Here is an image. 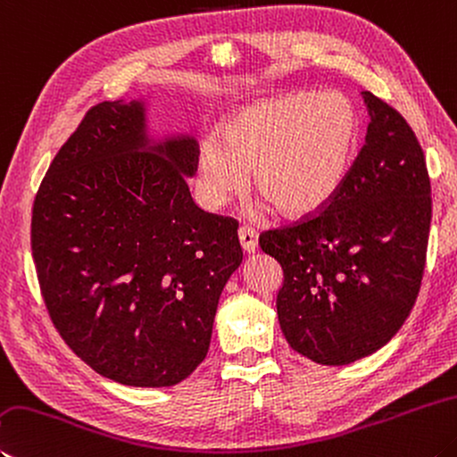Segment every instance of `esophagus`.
Instances as JSON below:
<instances>
[{"instance_id":"esophagus-1","label":"esophagus","mask_w":457,"mask_h":457,"mask_svg":"<svg viewBox=\"0 0 457 457\" xmlns=\"http://www.w3.org/2000/svg\"><path fill=\"white\" fill-rule=\"evenodd\" d=\"M237 237H239V245H242V250L245 253H253L255 247H257V236L252 228L242 226L237 229Z\"/></svg>"}]
</instances>
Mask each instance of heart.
Segmentation results:
<instances>
[{"label":"heart","instance_id":"obj_1","mask_svg":"<svg viewBox=\"0 0 457 457\" xmlns=\"http://www.w3.org/2000/svg\"><path fill=\"white\" fill-rule=\"evenodd\" d=\"M358 121L337 94H294L263 99L231 113L218 145L195 162L200 200L218 210L253 189L286 218H303L334 200L350 171Z\"/></svg>","mask_w":457,"mask_h":457}]
</instances>
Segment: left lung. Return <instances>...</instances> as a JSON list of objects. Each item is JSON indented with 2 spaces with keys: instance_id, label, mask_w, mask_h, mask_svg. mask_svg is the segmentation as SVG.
<instances>
[{
  "instance_id": "obj_1",
  "label": "left lung",
  "mask_w": 457,
  "mask_h": 457,
  "mask_svg": "<svg viewBox=\"0 0 457 457\" xmlns=\"http://www.w3.org/2000/svg\"><path fill=\"white\" fill-rule=\"evenodd\" d=\"M366 144L323 212L260 236L281 265L278 320L287 344L321 366L378 352L420 294L431 221L421 145L392 105L363 91Z\"/></svg>"
}]
</instances>
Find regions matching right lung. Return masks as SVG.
<instances>
[{
    "label": "right lung",
    "mask_w": 457,
    "mask_h": 457,
    "mask_svg": "<svg viewBox=\"0 0 457 457\" xmlns=\"http://www.w3.org/2000/svg\"><path fill=\"white\" fill-rule=\"evenodd\" d=\"M144 102L87 110L41 179L31 253L63 342L99 376L168 387L210 350L215 310L242 263L237 221L200 210L189 136L154 144Z\"/></svg>",
    "instance_id": "1"
}]
</instances>
